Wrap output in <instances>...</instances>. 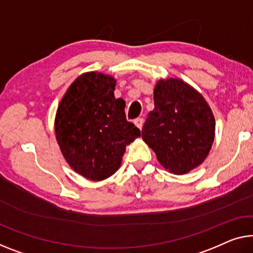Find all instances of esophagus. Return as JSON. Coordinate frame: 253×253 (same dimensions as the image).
Here are the masks:
<instances>
[{
    "label": "esophagus",
    "mask_w": 253,
    "mask_h": 253,
    "mask_svg": "<svg viewBox=\"0 0 253 253\" xmlns=\"http://www.w3.org/2000/svg\"><path fill=\"white\" fill-rule=\"evenodd\" d=\"M134 124L139 128V129H142L143 124H144V119H143V118H136V119L134 120Z\"/></svg>",
    "instance_id": "1"
}]
</instances>
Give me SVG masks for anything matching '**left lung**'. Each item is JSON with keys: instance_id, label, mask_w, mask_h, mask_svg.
<instances>
[{"instance_id": "obj_1", "label": "left lung", "mask_w": 253, "mask_h": 253, "mask_svg": "<svg viewBox=\"0 0 253 253\" xmlns=\"http://www.w3.org/2000/svg\"><path fill=\"white\" fill-rule=\"evenodd\" d=\"M142 138L159 163L176 175L186 174L208 156L214 136V118L208 103L180 79L160 81L153 90Z\"/></svg>"}]
</instances>
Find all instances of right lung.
Returning a JSON list of instances; mask_svg holds the SVG:
<instances>
[{
    "label": "right lung",
    "instance_id": "right-lung-1",
    "mask_svg": "<svg viewBox=\"0 0 253 253\" xmlns=\"http://www.w3.org/2000/svg\"><path fill=\"white\" fill-rule=\"evenodd\" d=\"M115 86L109 75H82L56 111L55 136L63 157L75 171L90 180L114 175L126 145L141 135L127 122L125 101L115 99Z\"/></svg>",
    "mask_w": 253,
    "mask_h": 253
}]
</instances>
